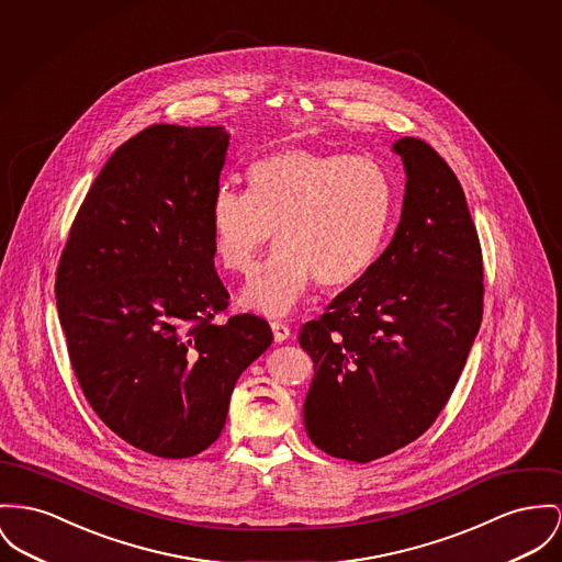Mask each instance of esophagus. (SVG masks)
<instances>
[{"instance_id": "1", "label": "esophagus", "mask_w": 562, "mask_h": 562, "mask_svg": "<svg viewBox=\"0 0 562 562\" xmlns=\"http://www.w3.org/2000/svg\"><path fill=\"white\" fill-rule=\"evenodd\" d=\"M270 328H272L274 342H283V340H288V338L292 337V330H290L285 324H281V322H272Z\"/></svg>"}]
</instances>
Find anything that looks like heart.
Here are the masks:
<instances>
[{
    "label": "heart",
    "mask_w": 562,
    "mask_h": 562,
    "mask_svg": "<svg viewBox=\"0 0 562 562\" xmlns=\"http://www.w3.org/2000/svg\"><path fill=\"white\" fill-rule=\"evenodd\" d=\"M394 215V189L364 155L274 150L249 168V191L220 186L209 206L211 245L229 272L247 274L266 243L277 254L243 288V308L290 315L317 281L338 290L376 262Z\"/></svg>",
    "instance_id": "obj_1"
}]
</instances>
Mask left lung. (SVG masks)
<instances>
[{
    "instance_id": "left-lung-1",
    "label": "left lung",
    "mask_w": 562,
    "mask_h": 562,
    "mask_svg": "<svg viewBox=\"0 0 562 562\" xmlns=\"http://www.w3.org/2000/svg\"><path fill=\"white\" fill-rule=\"evenodd\" d=\"M403 159L396 232L373 268L300 330L313 360L304 398L308 439L330 456L371 462L405 448L446 407L484 311V263L464 191L417 138Z\"/></svg>"
}]
</instances>
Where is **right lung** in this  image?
Instances as JSON below:
<instances>
[{
  "instance_id": "obj_1",
  "label": "right lung",
  "mask_w": 562,
  "mask_h": 562,
  "mask_svg": "<svg viewBox=\"0 0 562 562\" xmlns=\"http://www.w3.org/2000/svg\"><path fill=\"white\" fill-rule=\"evenodd\" d=\"M229 147L224 125H150L114 150L61 254L55 299L76 379L134 448L189 458L217 441L232 390L272 342L227 306L209 206Z\"/></svg>"
}]
</instances>
